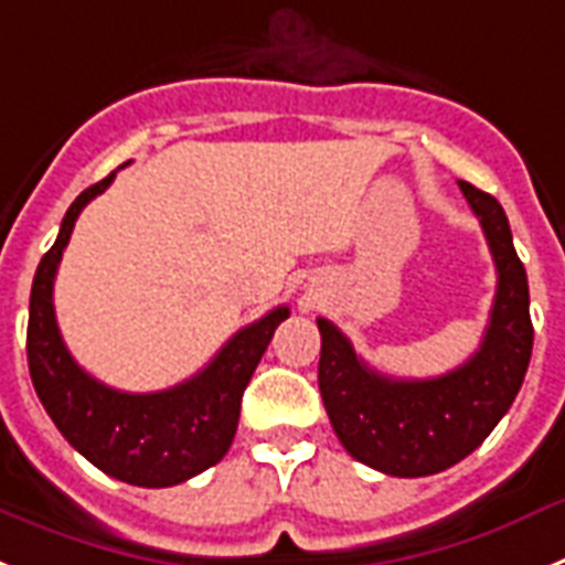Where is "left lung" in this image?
<instances>
[{
    "instance_id": "left-lung-1",
    "label": "left lung",
    "mask_w": 565,
    "mask_h": 565,
    "mask_svg": "<svg viewBox=\"0 0 565 565\" xmlns=\"http://www.w3.org/2000/svg\"><path fill=\"white\" fill-rule=\"evenodd\" d=\"M458 184L498 269L489 327L466 364L424 381L381 375L355 355L335 323L318 318V386L332 429L352 458L395 478L444 472L475 452L509 412L532 358L529 281L507 213L469 181Z\"/></svg>"
}]
</instances>
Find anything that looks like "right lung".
<instances>
[{"mask_svg":"<svg viewBox=\"0 0 565 565\" xmlns=\"http://www.w3.org/2000/svg\"><path fill=\"white\" fill-rule=\"evenodd\" d=\"M113 179L116 173L73 201L56 244L39 262L28 318V366L39 401L76 452L110 478L164 489L184 483L227 455L244 390L289 310L276 307L238 330L204 370L170 390L119 392L87 375L58 332L53 281L78 213L105 193Z\"/></svg>","mask_w":565,"mask_h":565,"instance_id":"add662e5","label":"right lung"}]
</instances>
